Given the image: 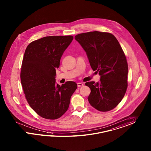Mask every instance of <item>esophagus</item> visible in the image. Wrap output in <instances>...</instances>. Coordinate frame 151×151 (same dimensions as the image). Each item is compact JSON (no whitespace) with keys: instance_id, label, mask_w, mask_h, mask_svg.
<instances>
[{"instance_id":"esophagus-1","label":"esophagus","mask_w":151,"mask_h":151,"mask_svg":"<svg viewBox=\"0 0 151 151\" xmlns=\"http://www.w3.org/2000/svg\"><path fill=\"white\" fill-rule=\"evenodd\" d=\"M83 83H78V87H81V86H83Z\"/></svg>"}]
</instances>
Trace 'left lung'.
<instances>
[{"mask_svg":"<svg viewBox=\"0 0 151 151\" xmlns=\"http://www.w3.org/2000/svg\"><path fill=\"white\" fill-rule=\"evenodd\" d=\"M75 39L86 53L93 71L100 76V82L85 83L91 90L89 103L100 111L113 109L128 86V63L119 42L112 34L98 31L78 34Z\"/></svg>","mask_w":151,"mask_h":151,"instance_id":"obj_1","label":"left lung"}]
</instances>
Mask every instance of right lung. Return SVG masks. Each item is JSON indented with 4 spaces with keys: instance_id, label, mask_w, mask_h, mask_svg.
I'll use <instances>...</instances> for the list:
<instances>
[{
    "instance_id": "1",
    "label": "right lung",
    "mask_w": 151,
    "mask_h": 151,
    "mask_svg": "<svg viewBox=\"0 0 151 151\" xmlns=\"http://www.w3.org/2000/svg\"><path fill=\"white\" fill-rule=\"evenodd\" d=\"M72 36H47L32 42L22 61L21 80L27 100L37 114L47 119H56L68 110L77 83H56V69Z\"/></svg>"
}]
</instances>
